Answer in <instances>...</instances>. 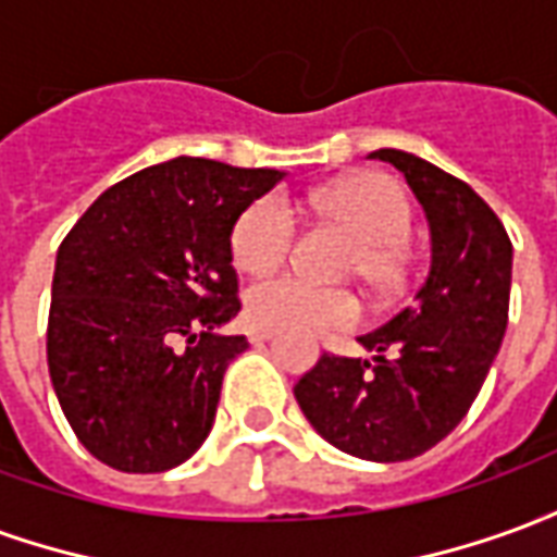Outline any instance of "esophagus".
<instances>
[{"label": "esophagus", "mask_w": 557, "mask_h": 557, "mask_svg": "<svg viewBox=\"0 0 557 557\" xmlns=\"http://www.w3.org/2000/svg\"><path fill=\"white\" fill-rule=\"evenodd\" d=\"M265 339H271L268 327H250V343H265Z\"/></svg>", "instance_id": "esophagus-1"}]
</instances>
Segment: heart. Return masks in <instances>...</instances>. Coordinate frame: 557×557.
I'll return each instance as SVG.
<instances>
[{"label":"heart","instance_id":"1","mask_svg":"<svg viewBox=\"0 0 557 557\" xmlns=\"http://www.w3.org/2000/svg\"><path fill=\"white\" fill-rule=\"evenodd\" d=\"M319 211L358 242L355 271L375 289L403 277L399 244L409 238L411 206L394 178L358 175L319 194ZM295 214L283 196H262L232 226V259L247 274L277 271L295 244ZM247 315L256 327L325 334L358 325L361 304L346 289L315 286L301 277H274L247 292Z\"/></svg>","mask_w":557,"mask_h":557}]
</instances>
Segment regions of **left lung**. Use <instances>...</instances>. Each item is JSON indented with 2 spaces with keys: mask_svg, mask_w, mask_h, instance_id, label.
I'll use <instances>...</instances> for the list:
<instances>
[{
  "mask_svg": "<svg viewBox=\"0 0 557 557\" xmlns=\"http://www.w3.org/2000/svg\"><path fill=\"white\" fill-rule=\"evenodd\" d=\"M430 223L432 259L414 304L358 337L373 361L322 355L295 385L304 418L327 444L370 462L430 450L466 418L502 349L513 244L483 199L430 160L379 148Z\"/></svg>",
  "mask_w": 557,
  "mask_h": 557,
  "instance_id": "1",
  "label": "left lung"
}]
</instances>
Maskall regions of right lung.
<instances>
[{"instance_id": "right-lung-1", "label": "right lung", "mask_w": 557, "mask_h": 557, "mask_svg": "<svg viewBox=\"0 0 557 557\" xmlns=\"http://www.w3.org/2000/svg\"><path fill=\"white\" fill-rule=\"evenodd\" d=\"M286 172L175 158L103 190L55 253L50 379L103 466L158 474L202 447L247 339L232 226Z\"/></svg>"}]
</instances>
